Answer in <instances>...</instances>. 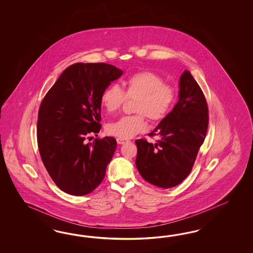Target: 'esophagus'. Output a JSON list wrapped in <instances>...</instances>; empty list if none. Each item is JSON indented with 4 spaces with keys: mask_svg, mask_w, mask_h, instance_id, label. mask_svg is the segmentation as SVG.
Returning a JSON list of instances; mask_svg holds the SVG:
<instances>
[{
    "mask_svg": "<svg viewBox=\"0 0 253 253\" xmlns=\"http://www.w3.org/2000/svg\"><path fill=\"white\" fill-rule=\"evenodd\" d=\"M129 142V140H127V139H123V138H117V143L119 144V145H123V144H125V143H128Z\"/></svg>",
    "mask_w": 253,
    "mask_h": 253,
    "instance_id": "1",
    "label": "esophagus"
}]
</instances>
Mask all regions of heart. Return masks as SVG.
<instances>
[{
    "label": "heart",
    "instance_id": "b5f03b06",
    "mask_svg": "<svg viewBox=\"0 0 253 253\" xmlns=\"http://www.w3.org/2000/svg\"><path fill=\"white\" fill-rule=\"evenodd\" d=\"M124 86L125 91L118 84L109 85L100 96L101 105L108 113L120 109L126 97H138L134 107L138 114L123 116L107 124V133L116 137L131 138L146 130V117L160 122L168 116L176 99L175 90L152 71H139L130 75Z\"/></svg>",
    "mask_w": 253,
    "mask_h": 253
}]
</instances>
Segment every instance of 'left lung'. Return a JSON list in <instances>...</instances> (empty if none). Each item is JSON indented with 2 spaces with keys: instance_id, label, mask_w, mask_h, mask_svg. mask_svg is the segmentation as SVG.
<instances>
[{
  "instance_id": "obj_1",
  "label": "left lung",
  "mask_w": 253,
  "mask_h": 253,
  "mask_svg": "<svg viewBox=\"0 0 253 253\" xmlns=\"http://www.w3.org/2000/svg\"><path fill=\"white\" fill-rule=\"evenodd\" d=\"M209 123L206 98L188 70L179 81V100L166 118L148 135L156 144L135 141L136 168L146 182L162 188L181 184L191 172Z\"/></svg>"
}]
</instances>
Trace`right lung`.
Instances as JSON below:
<instances>
[{
  "instance_id": "obj_1",
  "label": "right lung",
  "mask_w": 253,
  "mask_h": 253,
  "mask_svg": "<svg viewBox=\"0 0 253 253\" xmlns=\"http://www.w3.org/2000/svg\"><path fill=\"white\" fill-rule=\"evenodd\" d=\"M106 63H76L63 71L39 109V151L49 175L62 191L84 196L103 181L117 146L115 138H95L101 129L100 96L123 75Z\"/></svg>"
}]
</instances>
